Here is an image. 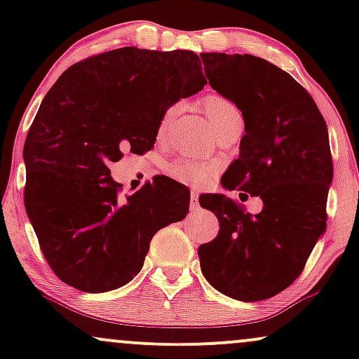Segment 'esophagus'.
<instances>
[{
	"instance_id": "esophagus-1",
	"label": "esophagus",
	"mask_w": 359,
	"mask_h": 359,
	"mask_svg": "<svg viewBox=\"0 0 359 359\" xmlns=\"http://www.w3.org/2000/svg\"><path fill=\"white\" fill-rule=\"evenodd\" d=\"M191 209L192 211H197V209H199V192L197 191L191 192Z\"/></svg>"
}]
</instances>
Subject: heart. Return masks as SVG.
Returning a JSON list of instances; mask_svg holds the SVG:
<instances>
[{"instance_id": "b5f03b06", "label": "heart", "mask_w": 359, "mask_h": 359, "mask_svg": "<svg viewBox=\"0 0 359 359\" xmlns=\"http://www.w3.org/2000/svg\"><path fill=\"white\" fill-rule=\"evenodd\" d=\"M203 108L205 116H208L209 123L214 128V131H219L229 119L233 118H241V111L234 104L233 101H229L228 97H222V96H208L203 102ZM177 108L175 106H170L165 111V114L162 116V121H160V131L165 130L168 119L175 114ZM172 175L175 179L184 180V182H199L203 180L205 175H209L212 172V168L209 165H204V163L199 162H194V160H179V162L174 163L170 168Z\"/></svg>"}]
</instances>
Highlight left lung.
<instances>
[{
    "label": "left lung",
    "mask_w": 359,
    "mask_h": 359,
    "mask_svg": "<svg viewBox=\"0 0 359 359\" xmlns=\"http://www.w3.org/2000/svg\"><path fill=\"white\" fill-rule=\"evenodd\" d=\"M214 90L245 119L240 155L221 179L226 191L263 201L251 214L224 194L199 203L216 214L219 234L199 246L201 270L228 297L257 302L287 288L325 231L332 182L327 126L290 74L255 55L201 53Z\"/></svg>",
    "instance_id": "obj_1"
}]
</instances>
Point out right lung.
<instances>
[{
	"label": "right lung",
	"mask_w": 359,
	"mask_h": 359,
	"mask_svg": "<svg viewBox=\"0 0 359 359\" xmlns=\"http://www.w3.org/2000/svg\"><path fill=\"white\" fill-rule=\"evenodd\" d=\"M204 86L197 53L137 47L77 62L52 86L23 148L25 209L62 282L90 294L126 285L154 234L187 216L184 184L156 177L121 197L108 165L151 150L165 111Z\"/></svg>",
	"instance_id": "1"
}]
</instances>
